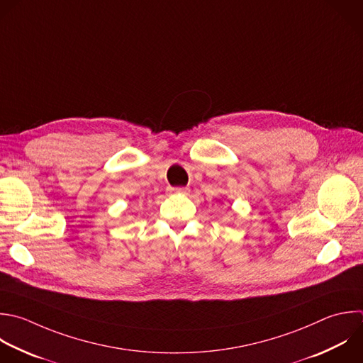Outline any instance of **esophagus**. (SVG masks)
<instances>
[{
  "label": "esophagus",
  "mask_w": 363,
  "mask_h": 363,
  "mask_svg": "<svg viewBox=\"0 0 363 363\" xmlns=\"http://www.w3.org/2000/svg\"><path fill=\"white\" fill-rule=\"evenodd\" d=\"M167 191L170 194H189L190 189L189 187H169Z\"/></svg>",
  "instance_id": "34e87169"
}]
</instances>
